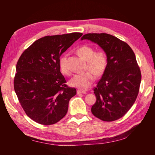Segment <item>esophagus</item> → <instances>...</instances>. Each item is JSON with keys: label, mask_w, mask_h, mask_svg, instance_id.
<instances>
[{"label": "esophagus", "mask_w": 155, "mask_h": 155, "mask_svg": "<svg viewBox=\"0 0 155 155\" xmlns=\"http://www.w3.org/2000/svg\"><path fill=\"white\" fill-rule=\"evenodd\" d=\"M87 92H86L85 91H83V90H77V94H86Z\"/></svg>", "instance_id": "1"}]
</instances>
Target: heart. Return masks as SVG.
Listing matches in <instances>:
<instances>
[{"mask_svg":"<svg viewBox=\"0 0 155 155\" xmlns=\"http://www.w3.org/2000/svg\"><path fill=\"white\" fill-rule=\"evenodd\" d=\"M77 52L78 55L87 61V68L90 70L74 75L70 79V84L73 87L86 90L95 80L94 74L96 76H101L105 71L108 64V57L106 52L103 50L96 51L94 47L88 45L81 46L77 49ZM59 68L63 74H70L66 55L60 58Z\"/></svg>","mask_w":155,"mask_h":155,"instance_id":"heart-1","label":"heart"}]
</instances>
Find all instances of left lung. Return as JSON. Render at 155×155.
Masks as SVG:
<instances>
[{"mask_svg": "<svg viewBox=\"0 0 155 155\" xmlns=\"http://www.w3.org/2000/svg\"><path fill=\"white\" fill-rule=\"evenodd\" d=\"M81 40H90L106 52L108 64L94 91L91 107L94 116L105 122L117 120L127 114L137 98L141 80L134 52L128 44L107 33H87Z\"/></svg>", "mask_w": 155, "mask_h": 155, "instance_id": "8db88e82", "label": "left lung"}]
</instances>
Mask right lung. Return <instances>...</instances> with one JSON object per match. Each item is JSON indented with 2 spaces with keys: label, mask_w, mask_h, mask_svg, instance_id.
I'll return each mask as SVG.
<instances>
[{
  "label": "right lung",
  "mask_w": 155,
  "mask_h": 155,
  "mask_svg": "<svg viewBox=\"0 0 155 155\" xmlns=\"http://www.w3.org/2000/svg\"><path fill=\"white\" fill-rule=\"evenodd\" d=\"M81 33L48 35L31 44L16 64L14 90L28 117L44 125L58 122L67 114L70 100L77 94L66 85L59 59Z\"/></svg>",
  "instance_id": "1"
}]
</instances>
